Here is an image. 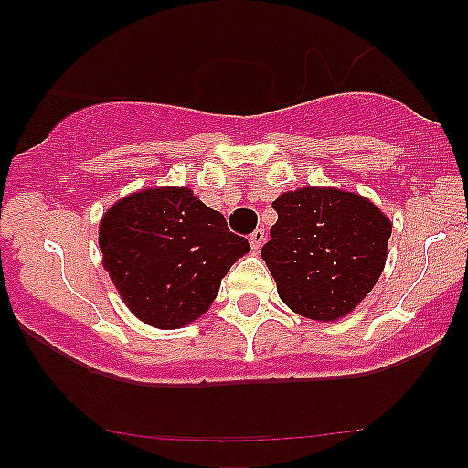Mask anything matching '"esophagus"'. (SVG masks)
Instances as JSON below:
<instances>
[{"instance_id":"obj_1","label":"esophagus","mask_w":468,"mask_h":468,"mask_svg":"<svg viewBox=\"0 0 468 468\" xmlns=\"http://www.w3.org/2000/svg\"><path fill=\"white\" fill-rule=\"evenodd\" d=\"M249 241H250L252 250H260V249H261V244H264V241H266V233H264V229H255V230H252L250 238H249Z\"/></svg>"}]
</instances>
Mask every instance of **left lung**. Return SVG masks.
Listing matches in <instances>:
<instances>
[{
  "mask_svg": "<svg viewBox=\"0 0 468 468\" xmlns=\"http://www.w3.org/2000/svg\"><path fill=\"white\" fill-rule=\"evenodd\" d=\"M261 249L282 302L314 321L352 313L378 282L391 222L367 197L305 186L282 193Z\"/></svg>",
  "mask_w": 468,
  "mask_h": 468,
  "instance_id": "left-lung-1",
  "label": "left lung"
}]
</instances>
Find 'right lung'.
I'll return each instance as SVG.
<instances>
[{"instance_id": "right-lung-1", "label": "right lung", "mask_w": 468, "mask_h": 468, "mask_svg": "<svg viewBox=\"0 0 468 468\" xmlns=\"http://www.w3.org/2000/svg\"><path fill=\"white\" fill-rule=\"evenodd\" d=\"M103 266L127 308L174 330L204 314L229 268L250 250L222 213L185 186L144 189L118 200L101 219Z\"/></svg>"}]
</instances>
